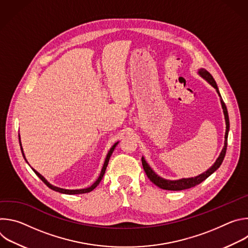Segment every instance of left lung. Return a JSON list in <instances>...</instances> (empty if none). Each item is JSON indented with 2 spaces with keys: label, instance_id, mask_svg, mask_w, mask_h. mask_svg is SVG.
Returning <instances> with one entry per match:
<instances>
[{
  "label": "left lung",
  "instance_id": "8db88e82",
  "mask_svg": "<svg viewBox=\"0 0 248 248\" xmlns=\"http://www.w3.org/2000/svg\"><path fill=\"white\" fill-rule=\"evenodd\" d=\"M197 74L203 78L205 79L210 85L213 86L219 97H220V101H221V105H222V108H223V113L225 116V122H226V132H225V143H224V147L219 155V157L217 158V160L215 161V163L212 165L206 171L200 173L199 175L194 176V178H184V179H180V180H166L164 178H161L160 175H158L152 169L151 167L148 165V163L146 162L145 158L142 156L141 158V161H142V166L143 169L148 176V179L154 184L156 185L158 187L162 188V189H166V190H184V189H187V188H191L197 185H199L200 183H202L203 181H205L208 176H210L212 173H213L215 170H217L219 169V167L222 165L225 155H226V151H227V145H228V135H229V131H230V120H229V114H228V110L226 105L222 99V96L220 94L219 88L217 86V83L215 81V79L213 78L210 75V73H208L205 68H199Z\"/></svg>",
  "mask_w": 248,
  "mask_h": 248
}]
</instances>
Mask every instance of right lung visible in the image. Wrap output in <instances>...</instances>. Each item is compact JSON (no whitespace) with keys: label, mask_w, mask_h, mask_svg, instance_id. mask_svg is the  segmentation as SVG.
<instances>
[{"label":"right lung","mask_w":248,"mask_h":248,"mask_svg":"<svg viewBox=\"0 0 248 248\" xmlns=\"http://www.w3.org/2000/svg\"><path fill=\"white\" fill-rule=\"evenodd\" d=\"M18 138H19V145H20V149H21V153H22V156H23V158H24V160L26 161V163L28 164V162H27V160H26V158H25V155H24V152H23V149H22V146H21V141H20V135H18ZM119 144V141H117V142L111 147V149L109 150V152H108V154H107V156H106V159H105V161H104V165H103V167H102V170H101V172H100V174H99V176H98V179L94 182V184L93 185H91L90 186H88V187H86V188H80V189H65V188H61V187H58V186H53V185H51L45 178L44 176L41 174V173H39L36 170H34L33 168H31L32 170H33V171L37 174V176L38 178L48 186V187H50L51 189H53V190H55V191H57V192H60V193H63V194H70V195H73V194H81V193H87V192H90V191H92L99 184H100V182H101V180L103 179V175H104V173H105V171H106V169H107V166H108V163H109V160H110V157H111V155L113 154V152H114V150H115V148H116V146ZM29 165V164H28Z\"/></svg>","instance_id":"add662e5"}]
</instances>
